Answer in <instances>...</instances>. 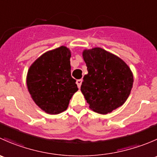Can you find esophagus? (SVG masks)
Segmentation results:
<instances>
[{"mask_svg":"<svg viewBox=\"0 0 157 157\" xmlns=\"http://www.w3.org/2000/svg\"><path fill=\"white\" fill-rule=\"evenodd\" d=\"M82 81H83V80H82L81 79H80V80H77V86H78L79 88H80V86H81Z\"/></svg>","mask_w":157,"mask_h":157,"instance_id":"1","label":"esophagus"}]
</instances>
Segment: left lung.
<instances>
[{"instance_id":"left-lung-1","label":"left lung","mask_w":157,"mask_h":157,"mask_svg":"<svg viewBox=\"0 0 157 157\" xmlns=\"http://www.w3.org/2000/svg\"><path fill=\"white\" fill-rule=\"evenodd\" d=\"M83 56L88 74L83 77L80 90L90 108L107 114L123 105L134 81L127 64L100 48L85 50Z\"/></svg>"}]
</instances>
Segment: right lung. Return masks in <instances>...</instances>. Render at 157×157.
Segmentation results:
<instances>
[{
	"instance_id": "1",
	"label": "right lung",
	"mask_w": 157,
	"mask_h": 157,
	"mask_svg": "<svg viewBox=\"0 0 157 157\" xmlns=\"http://www.w3.org/2000/svg\"><path fill=\"white\" fill-rule=\"evenodd\" d=\"M70 58L69 49L61 46L43 54L28 71L26 83L32 98L48 114L66 110L78 90L76 80L71 77Z\"/></svg>"
}]
</instances>
